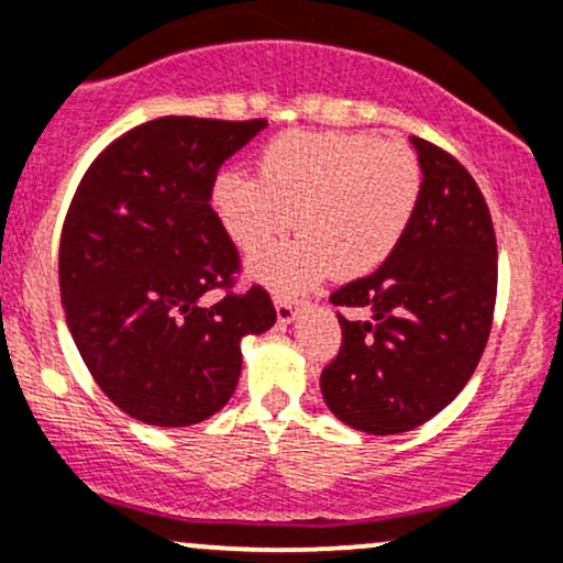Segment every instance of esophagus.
<instances>
[{
	"label": "esophagus",
	"mask_w": 563,
	"mask_h": 563,
	"mask_svg": "<svg viewBox=\"0 0 563 563\" xmlns=\"http://www.w3.org/2000/svg\"><path fill=\"white\" fill-rule=\"evenodd\" d=\"M275 314H277V324H290L296 320V307L290 301H277Z\"/></svg>",
	"instance_id": "1"
}]
</instances>
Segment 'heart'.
<instances>
[{"mask_svg":"<svg viewBox=\"0 0 563 563\" xmlns=\"http://www.w3.org/2000/svg\"><path fill=\"white\" fill-rule=\"evenodd\" d=\"M260 180L225 170L212 207L241 252L280 239L296 214L294 241L249 260V277L275 296H299L333 269L358 280L390 260L422 199L417 152L369 133L288 131L260 152Z\"/></svg>","mask_w":563,"mask_h":563,"instance_id":"heart-1","label":"heart"}]
</instances>
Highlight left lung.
<instances>
[{
    "label": "left lung",
    "mask_w": 563,
    "mask_h": 563,
    "mask_svg": "<svg viewBox=\"0 0 563 563\" xmlns=\"http://www.w3.org/2000/svg\"><path fill=\"white\" fill-rule=\"evenodd\" d=\"M424 186L409 233L377 273L330 296L343 346L322 369L324 404L349 428L398 435L445 409L470 383L493 324L496 230L475 178L411 135Z\"/></svg>",
    "instance_id": "left-lung-1"
}]
</instances>
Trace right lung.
Segmentation results:
<instances>
[{"label":"right lung","mask_w":563,"mask_h":563,"mask_svg":"<svg viewBox=\"0 0 563 563\" xmlns=\"http://www.w3.org/2000/svg\"><path fill=\"white\" fill-rule=\"evenodd\" d=\"M264 120L157 118L93 159L59 241V296L78 354L107 398L154 428L222 409L241 377V341L275 324L260 286H230L239 252L209 207L217 170Z\"/></svg>","instance_id":"right-lung-1"}]
</instances>
